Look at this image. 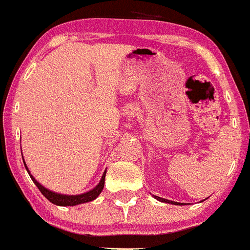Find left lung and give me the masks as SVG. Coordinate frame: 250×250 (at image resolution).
I'll return each mask as SVG.
<instances>
[{
    "mask_svg": "<svg viewBox=\"0 0 250 250\" xmlns=\"http://www.w3.org/2000/svg\"><path fill=\"white\" fill-rule=\"evenodd\" d=\"M153 197H155L156 200L161 201V202H166V203H172V204H178V206H180V203H178V202H173V201L166 200V198H161V197H158V196H153Z\"/></svg>",
    "mask_w": 250,
    "mask_h": 250,
    "instance_id": "left-lung-1",
    "label": "left lung"
}]
</instances>
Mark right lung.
Masks as SVG:
<instances>
[{
    "mask_svg": "<svg viewBox=\"0 0 250 250\" xmlns=\"http://www.w3.org/2000/svg\"><path fill=\"white\" fill-rule=\"evenodd\" d=\"M24 165H25V162H24ZM25 168H26L27 173H29L30 178L32 179V181L35 183V185H36L37 188H39V190L41 191L42 195H43L48 201H50V202H52L53 204H57V206H62V207L77 206V204L87 203V202H90V201L95 200V198H97L98 196L100 195V192L103 191V188H104L105 175H106V170H105L104 174H103L100 183L98 184V185L95 186L93 190L88 191V192L82 193V195L71 196V195H62V193H57V192H53V191L48 190V188H44V186H42L41 184H40L39 181H37L36 179H35L34 176L30 174L29 169H27V167H26V165H25Z\"/></svg>",
    "mask_w": 250,
    "mask_h": 250,
    "instance_id": "1",
    "label": "right lung"
}]
</instances>
